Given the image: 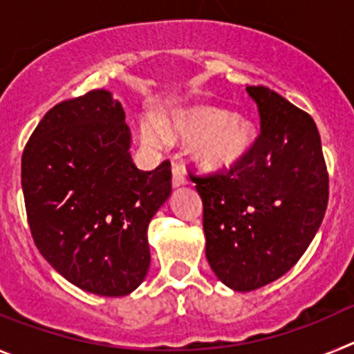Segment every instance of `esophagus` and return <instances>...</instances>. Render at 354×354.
I'll use <instances>...</instances> for the list:
<instances>
[{
    "mask_svg": "<svg viewBox=\"0 0 354 354\" xmlns=\"http://www.w3.org/2000/svg\"><path fill=\"white\" fill-rule=\"evenodd\" d=\"M186 184H187L186 171H184L180 167H174V170H171V186L183 187L186 186Z\"/></svg>",
    "mask_w": 354,
    "mask_h": 354,
    "instance_id": "obj_1",
    "label": "esophagus"
}]
</instances>
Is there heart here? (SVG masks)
<instances>
[{"instance_id":"heart-1","label":"heart","mask_w":354,"mask_h":354,"mask_svg":"<svg viewBox=\"0 0 354 354\" xmlns=\"http://www.w3.org/2000/svg\"><path fill=\"white\" fill-rule=\"evenodd\" d=\"M142 138L152 147L192 143L200 167L223 171L236 168L248 158L257 140V129L245 115H230L227 109L212 106H195L179 109L161 120H145Z\"/></svg>"}]
</instances>
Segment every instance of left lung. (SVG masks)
<instances>
[{
  "label": "left lung",
  "mask_w": 354,
  "mask_h": 354,
  "mask_svg": "<svg viewBox=\"0 0 354 354\" xmlns=\"http://www.w3.org/2000/svg\"><path fill=\"white\" fill-rule=\"evenodd\" d=\"M261 134L227 174L193 177L204 204L205 257L221 283L248 292L301 259L328 205V171L312 117L266 86H248Z\"/></svg>",
  "instance_id": "left-lung-1"
}]
</instances>
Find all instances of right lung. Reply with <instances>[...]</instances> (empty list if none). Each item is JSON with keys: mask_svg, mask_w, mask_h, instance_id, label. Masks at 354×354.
<instances>
[{"mask_svg": "<svg viewBox=\"0 0 354 354\" xmlns=\"http://www.w3.org/2000/svg\"><path fill=\"white\" fill-rule=\"evenodd\" d=\"M131 131L113 93L92 90L44 115L23 152L31 236L65 280L126 296L150 266L147 228L171 195L170 162L136 168Z\"/></svg>", "mask_w": 354, "mask_h": 354, "instance_id": "add662e5", "label": "right lung"}]
</instances>
